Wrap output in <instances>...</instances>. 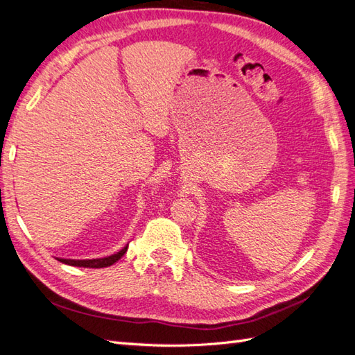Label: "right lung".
I'll return each mask as SVG.
<instances>
[{
  "label": "right lung",
  "mask_w": 355,
  "mask_h": 355,
  "mask_svg": "<svg viewBox=\"0 0 355 355\" xmlns=\"http://www.w3.org/2000/svg\"><path fill=\"white\" fill-rule=\"evenodd\" d=\"M129 246V244H128ZM128 246H124L120 252H116L114 255H109L105 258H94V259H67V258H58V261L68 264V266H76V267H91V269H100V267H107L116 263L125 252H128Z\"/></svg>",
  "instance_id": "add662e5"
}]
</instances>
